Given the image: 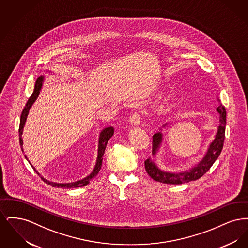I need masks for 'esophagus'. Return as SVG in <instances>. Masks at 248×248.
I'll return each mask as SVG.
<instances>
[{"mask_svg": "<svg viewBox=\"0 0 248 248\" xmlns=\"http://www.w3.org/2000/svg\"><path fill=\"white\" fill-rule=\"evenodd\" d=\"M141 122V115L139 112L134 113L130 118V124L132 125H139Z\"/></svg>", "mask_w": 248, "mask_h": 248, "instance_id": "1", "label": "esophagus"}]
</instances>
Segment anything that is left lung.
I'll return each instance as SVG.
<instances>
[{
  "instance_id": "8db88e82",
  "label": "left lung",
  "mask_w": 248,
  "mask_h": 248,
  "mask_svg": "<svg viewBox=\"0 0 248 248\" xmlns=\"http://www.w3.org/2000/svg\"><path fill=\"white\" fill-rule=\"evenodd\" d=\"M217 110L220 114V117H219L220 124L218 126V130L216 135V138L208 149L207 154L198 165L189 171H185V172L177 173V174H172V173H168V172L160 170L156 165H154V162H152L150 159H148L145 161V169H146L148 175L155 181L162 182L165 184H173V185L193 181V180H196V179L200 178L201 177H202L210 169V167L215 163V161L218 158L219 154L223 149L225 127H226V109H225L224 106L219 105L217 108ZM161 141H162L161 132L154 134L153 136V154H155V152L158 149Z\"/></svg>"
}]
</instances>
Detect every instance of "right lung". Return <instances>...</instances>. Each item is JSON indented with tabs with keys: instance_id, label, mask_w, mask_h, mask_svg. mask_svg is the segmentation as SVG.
<instances>
[{
	"instance_id": "obj_1",
	"label": "right lung",
	"mask_w": 248,
	"mask_h": 248,
	"mask_svg": "<svg viewBox=\"0 0 248 248\" xmlns=\"http://www.w3.org/2000/svg\"><path fill=\"white\" fill-rule=\"evenodd\" d=\"M43 81H44V78L43 76L39 77L36 81L35 86H34V90H33V93L31 95V97L29 98L28 102L26 103V106L24 107L23 110L21 112V116H20V124H19V136H21L22 134V131H23L24 124H25V122H26V119L28 116V113H29V110H30V108L31 107V105L33 104V102L35 101L37 96L39 95L40 93V90L42 88V84H43ZM114 133V129L113 127H107L105 129L103 130L100 134V138H99V147H98V156H97V160H96V164L94 166V169L93 170V172L88 176V177L83 178L82 180H79V181H76V182H72V183H65V184H59V183H55V182H50L46 179H45L44 177H41L40 174L37 172L35 170V168L33 167L34 171L36 173L41 177V178L46 182L47 183L48 185L52 186V187H55V188H65V189H71V188H79V187H83L87 184H89L90 180L92 178H94L99 172L100 168H101V165H102V161H103V155L105 153V149H106L107 143L108 141V140L112 137ZM19 143H20V147L22 149V140L21 138L19 139ZM23 151V150H22Z\"/></svg>"
}]
</instances>
